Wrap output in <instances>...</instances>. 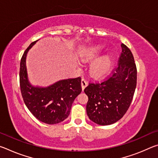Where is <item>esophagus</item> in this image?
Returning a JSON list of instances; mask_svg holds the SVG:
<instances>
[{
	"label": "esophagus",
	"mask_w": 158,
	"mask_h": 158,
	"mask_svg": "<svg viewBox=\"0 0 158 158\" xmlns=\"http://www.w3.org/2000/svg\"><path fill=\"white\" fill-rule=\"evenodd\" d=\"M87 85H88V83L86 81V80L84 79H81V87H82L83 90H84L85 88L87 86Z\"/></svg>",
	"instance_id": "esophagus-1"
}]
</instances>
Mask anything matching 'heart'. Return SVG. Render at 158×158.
Listing matches in <instances>:
<instances>
[{
  "instance_id": "obj_1",
  "label": "heart",
  "mask_w": 158,
  "mask_h": 158,
  "mask_svg": "<svg viewBox=\"0 0 158 158\" xmlns=\"http://www.w3.org/2000/svg\"><path fill=\"white\" fill-rule=\"evenodd\" d=\"M103 52V46L100 44L94 45L84 49L80 54V58L84 62H89L98 58ZM113 59L109 55H105L96 60L90 68V73L96 78L105 77L110 73Z\"/></svg>"
}]
</instances>
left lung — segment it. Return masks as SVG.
<instances>
[{
  "instance_id": "obj_1",
  "label": "left lung",
  "mask_w": 158,
  "mask_h": 158,
  "mask_svg": "<svg viewBox=\"0 0 158 158\" xmlns=\"http://www.w3.org/2000/svg\"><path fill=\"white\" fill-rule=\"evenodd\" d=\"M121 47L115 72L104 81L90 83L84 89L89 98L88 116L100 125L119 121L129 109L135 91L137 72L135 59L126 45L121 44Z\"/></svg>"
}]
</instances>
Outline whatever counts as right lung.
I'll return each instance as SVG.
<instances>
[{
    "mask_svg": "<svg viewBox=\"0 0 158 158\" xmlns=\"http://www.w3.org/2000/svg\"><path fill=\"white\" fill-rule=\"evenodd\" d=\"M29 45L20 63L19 82L25 105L33 116L47 124H56L68 117L73 103L81 92V77L58 81L48 87L33 86L28 81L26 59Z\"/></svg>",
    "mask_w": 158,
    "mask_h": 158,
    "instance_id": "right-lung-1",
    "label": "right lung"
}]
</instances>
